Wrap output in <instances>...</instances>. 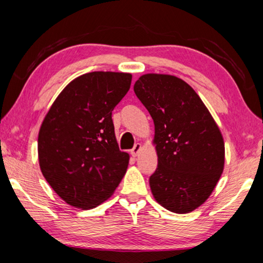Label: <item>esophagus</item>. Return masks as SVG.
<instances>
[{
  "label": "esophagus",
  "mask_w": 263,
  "mask_h": 263,
  "mask_svg": "<svg viewBox=\"0 0 263 263\" xmlns=\"http://www.w3.org/2000/svg\"><path fill=\"white\" fill-rule=\"evenodd\" d=\"M141 151V144H136L135 147L131 149V155L132 157H137L139 152Z\"/></svg>",
  "instance_id": "1"
}]
</instances>
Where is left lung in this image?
Instances as JSON below:
<instances>
[{
    "mask_svg": "<svg viewBox=\"0 0 263 263\" xmlns=\"http://www.w3.org/2000/svg\"><path fill=\"white\" fill-rule=\"evenodd\" d=\"M133 89L154 122L158 168L149 185L155 201L175 213L194 211L224 169L219 127L197 92L174 75H141Z\"/></svg>",
    "mask_w": 263,
    "mask_h": 263,
    "instance_id": "1",
    "label": "left lung"
}]
</instances>
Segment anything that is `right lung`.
Listing matches in <instances>:
<instances>
[{
    "instance_id": "1",
    "label": "right lung",
    "mask_w": 263,
    "mask_h": 263,
    "mask_svg": "<svg viewBox=\"0 0 263 263\" xmlns=\"http://www.w3.org/2000/svg\"><path fill=\"white\" fill-rule=\"evenodd\" d=\"M130 73L91 72L65 87L38 135L39 166L69 205L92 209L114 194L130 155L119 151L112 110L131 86Z\"/></svg>"
}]
</instances>
